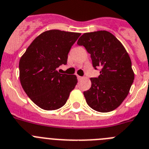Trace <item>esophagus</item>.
I'll return each mask as SVG.
<instances>
[{
  "mask_svg": "<svg viewBox=\"0 0 149 149\" xmlns=\"http://www.w3.org/2000/svg\"><path fill=\"white\" fill-rule=\"evenodd\" d=\"M77 79H78L79 81H80L81 79H82V76H77Z\"/></svg>",
  "mask_w": 149,
  "mask_h": 149,
  "instance_id": "esophagus-1",
  "label": "esophagus"
}]
</instances>
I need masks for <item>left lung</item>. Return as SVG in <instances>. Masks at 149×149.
I'll list each match as a JSON object with an SVG mask.
<instances>
[{"label":"left lung","instance_id":"obj_1","mask_svg":"<svg viewBox=\"0 0 149 149\" xmlns=\"http://www.w3.org/2000/svg\"><path fill=\"white\" fill-rule=\"evenodd\" d=\"M77 44L91 54L94 69L100 68V76L91 78V87L83 92L86 103L97 112L116 109L127 96L134 82L128 53L121 42L107 31L84 33Z\"/></svg>","mask_w":149,"mask_h":149}]
</instances>
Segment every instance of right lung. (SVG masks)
Segmentation results:
<instances>
[{
  "label": "right lung",
  "instance_id": "obj_1",
  "mask_svg": "<svg viewBox=\"0 0 149 149\" xmlns=\"http://www.w3.org/2000/svg\"><path fill=\"white\" fill-rule=\"evenodd\" d=\"M79 33L50 30L38 36L19 61V78L24 92L36 105L55 110L64 105L77 83L76 75L57 69L67 64L68 53Z\"/></svg>",
  "mask_w": 149,
  "mask_h": 149
}]
</instances>
